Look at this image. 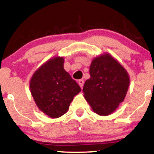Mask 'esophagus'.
<instances>
[{
	"label": "esophagus",
	"mask_w": 154,
	"mask_h": 154,
	"mask_svg": "<svg viewBox=\"0 0 154 154\" xmlns=\"http://www.w3.org/2000/svg\"><path fill=\"white\" fill-rule=\"evenodd\" d=\"M78 84L79 86L81 87V88H82L83 85H84V80L83 79H79V80L78 81Z\"/></svg>",
	"instance_id": "obj_1"
}]
</instances>
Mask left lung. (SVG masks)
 I'll return each instance as SVG.
<instances>
[{"label":"left lung","instance_id":"left-lung-1","mask_svg":"<svg viewBox=\"0 0 154 154\" xmlns=\"http://www.w3.org/2000/svg\"><path fill=\"white\" fill-rule=\"evenodd\" d=\"M89 75L83 87L84 97L93 112L100 116L109 115L125 99L129 74L110 54L104 53L91 61Z\"/></svg>","mask_w":154,"mask_h":154}]
</instances>
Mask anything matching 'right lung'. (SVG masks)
<instances>
[{"label": "right lung", "instance_id": "add662e5", "mask_svg": "<svg viewBox=\"0 0 154 154\" xmlns=\"http://www.w3.org/2000/svg\"><path fill=\"white\" fill-rule=\"evenodd\" d=\"M63 57H54L35 72L30 89L39 109L49 117L59 118L69 109L80 87L64 69Z\"/></svg>", "mask_w": 154, "mask_h": 154}]
</instances>
